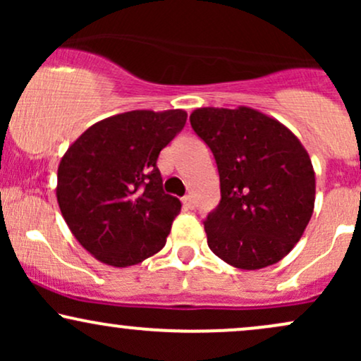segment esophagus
I'll use <instances>...</instances> for the list:
<instances>
[{"instance_id": "obj_1", "label": "esophagus", "mask_w": 361, "mask_h": 361, "mask_svg": "<svg viewBox=\"0 0 361 361\" xmlns=\"http://www.w3.org/2000/svg\"><path fill=\"white\" fill-rule=\"evenodd\" d=\"M183 204H185V207H188V209H193L195 202H193L192 195H185V197H183Z\"/></svg>"}]
</instances>
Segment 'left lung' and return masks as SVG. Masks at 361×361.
<instances>
[{"mask_svg": "<svg viewBox=\"0 0 361 361\" xmlns=\"http://www.w3.org/2000/svg\"><path fill=\"white\" fill-rule=\"evenodd\" d=\"M190 122L214 152L221 176V204L204 222L209 247L241 270L279 263L314 212L309 152L288 127L250 106H204Z\"/></svg>", "mask_w": 361, "mask_h": 361, "instance_id": "8db88e82", "label": "left lung"}]
</instances>
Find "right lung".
<instances>
[{
    "label": "right lung",
    "mask_w": 361,
    "mask_h": 361,
    "mask_svg": "<svg viewBox=\"0 0 361 361\" xmlns=\"http://www.w3.org/2000/svg\"><path fill=\"white\" fill-rule=\"evenodd\" d=\"M185 110H132L93 123L62 156L57 204L78 243L127 268L166 244L181 202L164 193L157 157L185 127Z\"/></svg>",
    "instance_id": "1"
}]
</instances>
